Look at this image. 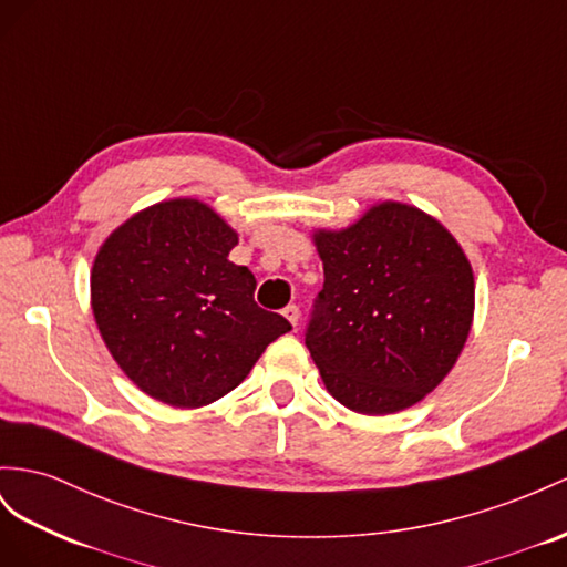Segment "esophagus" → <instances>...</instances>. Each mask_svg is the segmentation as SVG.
<instances>
[{"label":"esophagus","instance_id":"1","mask_svg":"<svg viewBox=\"0 0 567 567\" xmlns=\"http://www.w3.org/2000/svg\"><path fill=\"white\" fill-rule=\"evenodd\" d=\"M282 313H285L287 321L297 328V323H299V307H297V303H289V307L282 309Z\"/></svg>","mask_w":567,"mask_h":567}]
</instances>
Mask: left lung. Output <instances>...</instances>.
Here are the masks:
<instances>
[{
	"label": "left lung",
	"instance_id": "obj_1",
	"mask_svg": "<svg viewBox=\"0 0 567 567\" xmlns=\"http://www.w3.org/2000/svg\"><path fill=\"white\" fill-rule=\"evenodd\" d=\"M326 282L307 347L328 393L359 414L424 400L467 342L474 275L455 237L408 203L385 200L340 231H313Z\"/></svg>",
	"mask_w": 567,
	"mask_h": 567
}]
</instances>
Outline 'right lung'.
I'll list each match as a JSON object with an SVG mask.
<instances>
[{
  "label": "right lung",
  "mask_w": 567,
  "mask_h": 567,
  "mask_svg": "<svg viewBox=\"0 0 567 567\" xmlns=\"http://www.w3.org/2000/svg\"><path fill=\"white\" fill-rule=\"evenodd\" d=\"M237 241L206 203L172 198L128 217L100 246L91 272L97 330L153 400L182 410L220 400L292 330L254 301V272L227 258Z\"/></svg>",
  "instance_id": "1"
}]
</instances>
